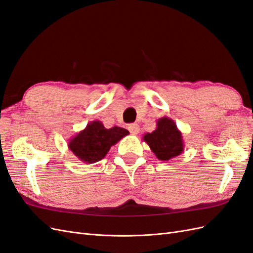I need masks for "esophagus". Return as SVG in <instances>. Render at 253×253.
Segmentation results:
<instances>
[{
    "label": "esophagus",
    "instance_id": "34e87169",
    "mask_svg": "<svg viewBox=\"0 0 253 253\" xmlns=\"http://www.w3.org/2000/svg\"><path fill=\"white\" fill-rule=\"evenodd\" d=\"M127 128H128V131H129V133H131L132 135H136V134H138L139 133V126L137 125V124H132V125H129L128 126H127Z\"/></svg>",
    "mask_w": 253,
    "mask_h": 253
}]
</instances>
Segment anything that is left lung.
<instances>
[{
  "label": "left lung",
  "mask_w": 253,
  "mask_h": 253,
  "mask_svg": "<svg viewBox=\"0 0 253 253\" xmlns=\"http://www.w3.org/2000/svg\"><path fill=\"white\" fill-rule=\"evenodd\" d=\"M142 140L159 160H170L180 155L185 149L181 132L174 120L166 116L157 120L156 128L152 133H145Z\"/></svg>",
  "instance_id": "1"
}]
</instances>
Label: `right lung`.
Returning <instances> with one entry per match:
<instances>
[{
	"mask_svg": "<svg viewBox=\"0 0 253 253\" xmlns=\"http://www.w3.org/2000/svg\"><path fill=\"white\" fill-rule=\"evenodd\" d=\"M128 134L124 127L105 128L101 121L94 120L73 136L67 145L73 154L84 164H95L105 157L112 145Z\"/></svg>",
	"mask_w": 253,
	"mask_h": 253,
	"instance_id": "1",
	"label": "right lung"
}]
</instances>
